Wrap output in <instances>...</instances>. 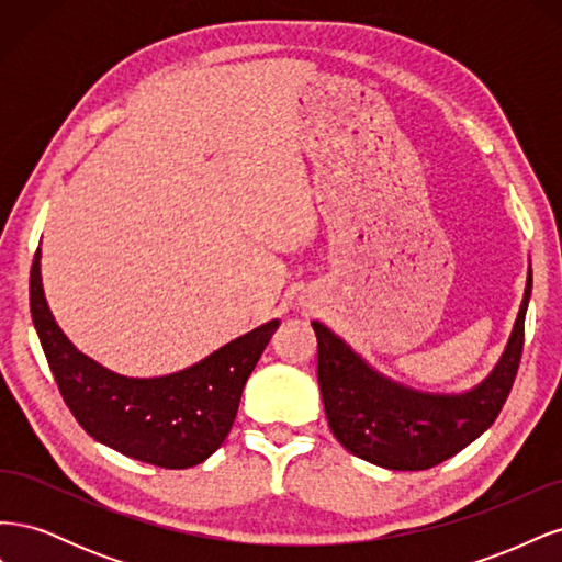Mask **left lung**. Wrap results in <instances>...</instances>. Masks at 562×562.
<instances>
[{
  "mask_svg": "<svg viewBox=\"0 0 562 562\" xmlns=\"http://www.w3.org/2000/svg\"><path fill=\"white\" fill-rule=\"evenodd\" d=\"M532 267L512 337L490 375L467 391L436 394L386 378L328 326L312 321L318 339V386L333 436L351 454L391 471H424L473 443L497 419L514 386Z\"/></svg>",
  "mask_w": 562,
  "mask_h": 562,
  "instance_id": "1",
  "label": "left lung"
}]
</instances>
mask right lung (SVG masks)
<instances>
[{
	"mask_svg": "<svg viewBox=\"0 0 562 562\" xmlns=\"http://www.w3.org/2000/svg\"><path fill=\"white\" fill-rule=\"evenodd\" d=\"M30 312L50 372L81 429L98 443L164 469L196 467L225 443L250 372L281 323H262L168 375H119L79 351L60 330L44 295L42 250L30 271Z\"/></svg>",
	"mask_w": 562,
	"mask_h": 562,
	"instance_id": "add662e5",
	"label": "right lung"
}]
</instances>
